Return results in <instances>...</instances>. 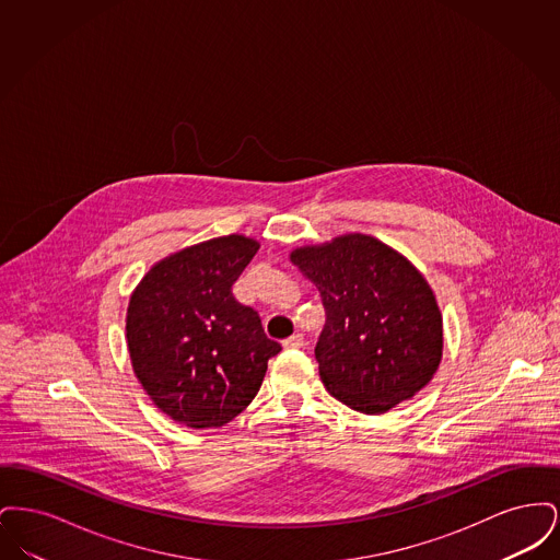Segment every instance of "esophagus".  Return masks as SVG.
Masks as SVG:
<instances>
[{"mask_svg":"<svg viewBox=\"0 0 560 560\" xmlns=\"http://www.w3.org/2000/svg\"><path fill=\"white\" fill-rule=\"evenodd\" d=\"M283 347L285 348H302L304 347V336L302 334H293L292 338L283 340Z\"/></svg>","mask_w":560,"mask_h":560,"instance_id":"esophagus-1","label":"esophagus"}]
</instances>
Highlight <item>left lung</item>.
<instances>
[{"label": "left lung", "instance_id": "left-lung-1", "mask_svg": "<svg viewBox=\"0 0 560 560\" xmlns=\"http://www.w3.org/2000/svg\"><path fill=\"white\" fill-rule=\"evenodd\" d=\"M317 285L325 327L315 357L327 393L368 416L418 395L443 357V317L424 275L363 233L290 254Z\"/></svg>", "mask_w": 560, "mask_h": 560}]
</instances>
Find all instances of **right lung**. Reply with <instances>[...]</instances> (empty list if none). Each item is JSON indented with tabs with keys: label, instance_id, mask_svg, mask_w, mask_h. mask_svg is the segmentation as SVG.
I'll list each match as a JSON object with an SVG mask.
<instances>
[{
	"label": "right lung",
	"instance_id": "obj_1",
	"mask_svg": "<svg viewBox=\"0 0 560 560\" xmlns=\"http://www.w3.org/2000/svg\"><path fill=\"white\" fill-rule=\"evenodd\" d=\"M258 247L245 235L188 245L149 268L130 295L133 375L178 424H229L258 395L268 359L281 350L258 313L231 292Z\"/></svg>",
	"mask_w": 560,
	"mask_h": 560
}]
</instances>
